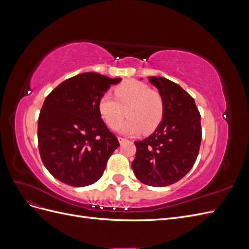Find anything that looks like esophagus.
Wrapping results in <instances>:
<instances>
[{"label":"esophagus","instance_id":"obj_1","mask_svg":"<svg viewBox=\"0 0 249 249\" xmlns=\"http://www.w3.org/2000/svg\"><path fill=\"white\" fill-rule=\"evenodd\" d=\"M118 141H119L120 144H122V143H124V142H125V141H126V139H125V138H124V137H118Z\"/></svg>","mask_w":249,"mask_h":249}]
</instances>
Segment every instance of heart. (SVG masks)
I'll return each instance as SVG.
<instances>
[{"label":"heart","mask_w":249,"mask_h":249,"mask_svg":"<svg viewBox=\"0 0 249 249\" xmlns=\"http://www.w3.org/2000/svg\"><path fill=\"white\" fill-rule=\"evenodd\" d=\"M114 94L116 98L110 92L104 93L97 105L102 118L111 129H116L125 114L129 119L122 125V131L126 134H150L162 123L163 96L144 83L127 80L114 88Z\"/></svg>","instance_id":"b5f03b06"}]
</instances>
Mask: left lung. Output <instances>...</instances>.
I'll return each instance as SVG.
<instances>
[{
	"mask_svg": "<svg viewBox=\"0 0 249 249\" xmlns=\"http://www.w3.org/2000/svg\"><path fill=\"white\" fill-rule=\"evenodd\" d=\"M148 81L159 90L165 104L164 117L149 137L135 141L132 168L143 184L164 187L184 178L197 159L200 114L193 97L177 83L162 77Z\"/></svg>",
	"mask_w": 249,
	"mask_h": 249,
	"instance_id": "obj_1",
	"label": "left lung"
}]
</instances>
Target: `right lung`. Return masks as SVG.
Returning <instances> with one entry per match:
<instances>
[{
    "label": "right lung",
    "instance_id": "1",
    "mask_svg": "<svg viewBox=\"0 0 249 249\" xmlns=\"http://www.w3.org/2000/svg\"><path fill=\"white\" fill-rule=\"evenodd\" d=\"M120 78L84 72L63 81L46 97L38 117V148L51 175L73 187L95 183L104 173L116 136L105 124L99 100Z\"/></svg>",
    "mask_w": 249,
    "mask_h": 249
}]
</instances>
